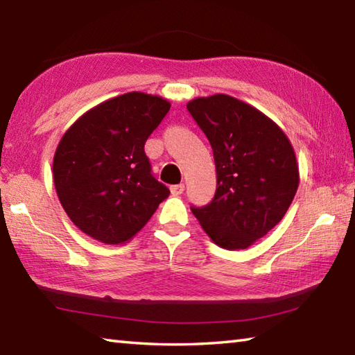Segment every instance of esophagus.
Here are the masks:
<instances>
[{
	"instance_id": "obj_1",
	"label": "esophagus",
	"mask_w": 355,
	"mask_h": 355,
	"mask_svg": "<svg viewBox=\"0 0 355 355\" xmlns=\"http://www.w3.org/2000/svg\"><path fill=\"white\" fill-rule=\"evenodd\" d=\"M183 191H184V184H183V183H180V184H172V186H171V194H172V196H180V194H183Z\"/></svg>"
}]
</instances>
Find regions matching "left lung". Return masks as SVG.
<instances>
[{
  "label": "left lung",
  "instance_id": "left-lung-1",
  "mask_svg": "<svg viewBox=\"0 0 355 355\" xmlns=\"http://www.w3.org/2000/svg\"><path fill=\"white\" fill-rule=\"evenodd\" d=\"M214 153L217 189L192 214L218 247L243 250L281 222L300 183L288 138L266 114L228 94L188 102Z\"/></svg>",
  "mask_w": 355,
  "mask_h": 355
}]
</instances>
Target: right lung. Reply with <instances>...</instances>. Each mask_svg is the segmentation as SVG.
I'll return each mask as SVG.
<instances>
[{
	"instance_id": "1",
	"label": "right lung",
	"mask_w": 355,
	"mask_h": 355,
	"mask_svg": "<svg viewBox=\"0 0 355 355\" xmlns=\"http://www.w3.org/2000/svg\"><path fill=\"white\" fill-rule=\"evenodd\" d=\"M169 108L159 96L125 93L93 107L63 135L53 163L55 191L71 222L89 237L130 241L169 197L144 152Z\"/></svg>"
}]
</instances>
